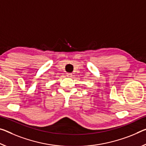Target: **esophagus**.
Returning a JSON list of instances; mask_svg holds the SVG:
<instances>
[{
    "label": "esophagus",
    "instance_id": "1",
    "mask_svg": "<svg viewBox=\"0 0 146 146\" xmlns=\"http://www.w3.org/2000/svg\"><path fill=\"white\" fill-rule=\"evenodd\" d=\"M71 75H72V74L71 73H67V76H68V77H71Z\"/></svg>",
    "mask_w": 146,
    "mask_h": 146
}]
</instances>
